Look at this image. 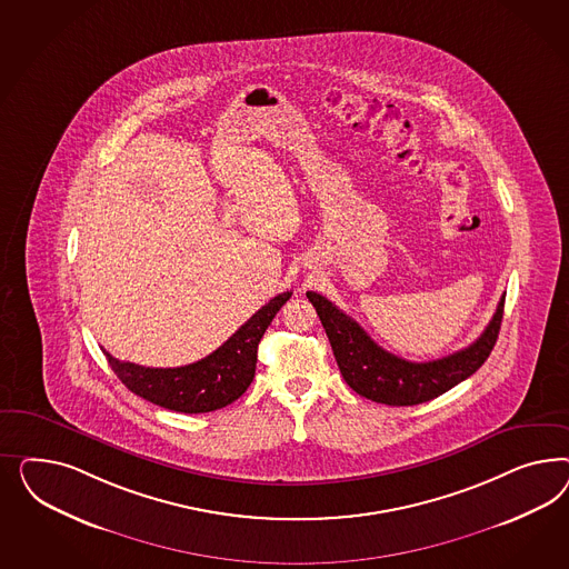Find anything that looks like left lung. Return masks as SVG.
<instances>
[{
	"label": "left lung",
	"instance_id": "obj_1",
	"mask_svg": "<svg viewBox=\"0 0 569 569\" xmlns=\"http://www.w3.org/2000/svg\"><path fill=\"white\" fill-rule=\"evenodd\" d=\"M328 333L333 357L346 383L361 397L390 407H411L445 395L473 376L490 357L499 338L505 296L482 336L459 352L428 362H411L383 350L326 296L307 292Z\"/></svg>",
	"mask_w": 569,
	"mask_h": 569
}]
</instances>
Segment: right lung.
Instances as JSON below:
<instances>
[{"label":"right lung","instance_id":"right-lung-1","mask_svg":"<svg viewBox=\"0 0 569 569\" xmlns=\"http://www.w3.org/2000/svg\"><path fill=\"white\" fill-rule=\"evenodd\" d=\"M290 296L292 292H283L269 300L223 346L207 359L186 367H141L103 352L117 378L133 395L177 413H210L231 405L248 390L257 371L260 338Z\"/></svg>","mask_w":569,"mask_h":569}]
</instances>
